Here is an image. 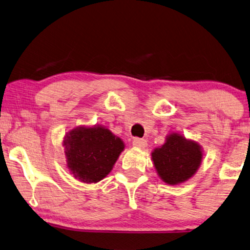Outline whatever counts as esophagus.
<instances>
[{
    "label": "esophagus",
    "mask_w": 250,
    "mask_h": 250,
    "mask_svg": "<svg viewBox=\"0 0 250 250\" xmlns=\"http://www.w3.org/2000/svg\"><path fill=\"white\" fill-rule=\"evenodd\" d=\"M132 145L134 146H139V148H146V140L140 139V138H134L132 141Z\"/></svg>",
    "instance_id": "esophagus-1"
}]
</instances>
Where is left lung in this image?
I'll return each mask as SVG.
<instances>
[{"mask_svg":"<svg viewBox=\"0 0 250 250\" xmlns=\"http://www.w3.org/2000/svg\"><path fill=\"white\" fill-rule=\"evenodd\" d=\"M200 146L177 133H171L161 148L152 152V160L161 179L168 185L184 182L195 175L201 162Z\"/></svg>","mask_w":250,"mask_h":250,"instance_id":"8db88e82","label":"left lung"}]
</instances>
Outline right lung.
<instances>
[{"label":"right lung","mask_w":250,"mask_h":250,"mask_svg":"<svg viewBox=\"0 0 250 250\" xmlns=\"http://www.w3.org/2000/svg\"><path fill=\"white\" fill-rule=\"evenodd\" d=\"M64 146L69 169L86 184L104 179L125 148L120 138L104 126L74 129L65 136Z\"/></svg>","instance_id":"1"}]
</instances>
